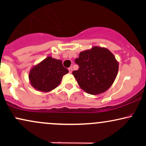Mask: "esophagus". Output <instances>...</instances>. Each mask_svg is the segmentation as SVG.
<instances>
[{
	"label": "esophagus",
	"instance_id": "34e87169",
	"mask_svg": "<svg viewBox=\"0 0 146 146\" xmlns=\"http://www.w3.org/2000/svg\"><path fill=\"white\" fill-rule=\"evenodd\" d=\"M69 71L70 73H71L72 71H73V69H72L71 67H69Z\"/></svg>",
	"mask_w": 146,
	"mask_h": 146
}]
</instances>
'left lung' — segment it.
I'll return each mask as SVG.
<instances>
[{
	"mask_svg": "<svg viewBox=\"0 0 146 146\" xmlns=\"http://www.w3.org/2000/svg\"><path fill=\"white\" fill-rule=\"evenodd\" d=\"M75 62L79 69L73 71V76L80 88L92 95L106 91L115 80L119 70V63L111 52L101 47L81 52Z\"/></svg>",
	"mask_w": 146,
	"mask_h": 146,
	"instance_id": "1",
	"label": "left lung"
}]
</instances>
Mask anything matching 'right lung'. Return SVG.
<instances>
[{"mask_svg": "<svg viewBox=\"0 0 146 146\" xmlns=\"http://www.w3.org/2000/svg\"><path fill=\"white\" fill-rule=\"evenodd\" d=\"M68 72L61 60L48 56L32 68L29 79L35 89L47 92L56 88L60 84L62 76Z\"/></svg>", "mask_w": 146, "mask_h": 146, "instance_id": "1", "label": "right lung"}]
</instances>
